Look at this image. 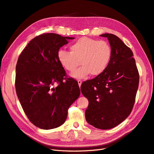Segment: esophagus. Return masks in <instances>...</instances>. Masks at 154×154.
<instances>
[{
	"instance_id": "esophagus-1",
	"label": "esophagus",
	"mask_w": 154,
	"mask_h": 154,
	"mask_svg": "<svg viewBox=\"0 0 154 154\" xmlns=\"http://www.w3.org/2000/svg\"><path fill=\"white\" fill-rule=\"evenodd\" d=\"M78 83L79 87H81V85H82V82L81 80H78Z\"/></svg>"
}]
</instances>
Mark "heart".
Returning <instances> with one entry per match:
<instances>
[{
    "mask_svg": "<svg viewBox=\"0 0 154 154\" xmlns=\"http://www.w3.org/2000/svg\"><path fill=\"white\" fill-rule=\"evenodd\" d=\"M69 49L70 52L60 50L57 59L60 65L70 72L75 71L81 63L83 66L71 74L76 79L84 78L90 74L100 75L107 67L112 53L107 42L88 37L78 39L70 45Z\"/></svg>",
    "mask_w": 154,
    "mask_h": 154,
    "instance_id": "b5f03b06",
    "label": "heart"
}]
</instances>
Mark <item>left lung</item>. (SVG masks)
<instances>
[{
    "mask_svg": "<svg viewBox=\"0 0 154 154\" xmlns=\"http://www.w3.org/2000/svg\"><path fill=\"white\" fill-rule=\"evenodd\" d=\"M107 38L111 57L104 71L83 82L82 94L88 100L86 120L95 128L109 130L118 126L130 114L139 84V73L131 49L111 33Z\"/></svg>",
    "mask_w": 154,
    "mask_h": 154,
    "instance_id": "1",
    "label": "left lung"
}]
</instances>
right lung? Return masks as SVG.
Here are the masks:
<instances>
[{
	"label": "right lung",
	"mask_w": 154,
	"mask_h": 154,
	"mask_svg": "<svg viewBox=\"0 0 154 154\" xmlns=\"http://www.w3.org/2000/svg\"><path fill=\"white\" fill-rule=\"evenodd\" d=\"M74 38L52 33L38 35L18 58L15 79L17 97L31 122L43 130L62 125L67 110L80 95L78 82L66 78L57 59L60 48Z\"/></svg>",
	"instance_id": "right-lung-1"
}]
</instances>
